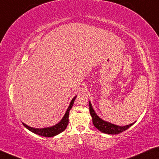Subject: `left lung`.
Returning a JSON list of instances; mask_svg holds the SVG:
<instances>
[{
	"label": "left lung",
	"mask_w": 159,
	"mask_h": 159,
	"mask_svg": "<svg viewBox=\"0 0 159 159\" xmlns=\"http://www.w3.org/2000/svg\"><path fill=\"white\" fill-rule=\"evenodd\" d=\"M89 112L92 117V121H93L94 126L97 129H99L100 131H102V132L108 134H118L121 133L122 131L126 130V129H129L131 126H132L134 124L132 123L131 124H129V125L121 126L109 123L108 121H105L104 120H102L101 118H99V117L97 116V114L95 113L90 102H89Z\"/></svg>",
	"instance_id": "8db88e82"
}]
</instances>
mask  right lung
<instances>
[{
    "label": "right lung",
    "instance_id": "add662e5",
    "mask_svg": "<svg viewBox=\"0 0 159 159\" xmlns=\"http://www.w3.org/2000/svg\"><path fill=\"white\" fill-rule=\"evenodd\" d=\"M77 97H75L74 98L72 99L71 102L68 107V108L66 111V113L65 114L63 118L61 119V121L59 123L55 124V125L50 126V127H47V128H43V129H35L30 127L28 125H26L25 124L23 123L25 127H26L28 130H30L34 134H38V135L42 136H45V137H52V136H55L57 134H60L63 131H65V129L67 128L68 125V123H69V114H70V110L73 106V104H74V102L75 99H76Z\"/></svg>",
    "mask_w": 159,
    "mask_h": 159
}]
</instances>
